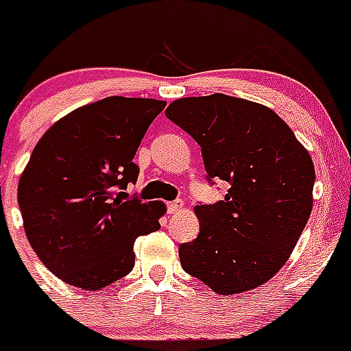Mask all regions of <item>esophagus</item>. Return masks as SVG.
I'll return each instance as SVG.
<instances>
[{"label":"esophagus","instance_id":"esophagus-1","mask_svg":"<svg viewBox=\"0 0 351 351\" xmlns=\"http://www.w3.org/2000/svg\"><path fill=\"white\" fill-rule=\"evenodd\" d=\"M182 207H184V202H182V200H173V202L167 204V209H169L170 214L179 213V210H181Z\"/></svg>","mask_w":351,"mask_h":351}]
</instances>
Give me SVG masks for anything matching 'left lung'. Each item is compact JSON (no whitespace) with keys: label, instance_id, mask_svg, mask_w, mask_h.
Returning a JSON list of instances; mask_svg holds the SVG:
<instances>
[{"label":"left lung","instance_id":"obj_1","mask_svg":"<svg viewBox=\"0 0 351 351\" xmlns=\"http://www.w3.org/2000/svg\"><path fill=\"white\" fill-rule=\"evenodd\" d=\"M165 116L202 147L207 181L230 184L195 207L200 234L179 247L188 274L219 295L253 290L278 274L313 209L315 165L274 110L221 93L181 98Z\"/></svg>","mask_w":351,"mask_h":351}]
</instances>
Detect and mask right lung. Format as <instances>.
<instances>
[{"mask_svg":"<svg viewBox=\"0 0 351 351\" xmlns=\"http://www.w3.org/2000/svg\"><path fill=\"white\" fill-rule=\"evenodd\" d=\"M165 101L108 96L75 108L43 133L17 188L24 230L64 283L101 290L128 274L133 243L160 228L163 202L126 193L138 145Z\"/></svg>","mask_w":351,"mask_h":351,"instance_id":"obj_1","label":"right lung"}]
</instances>
